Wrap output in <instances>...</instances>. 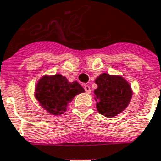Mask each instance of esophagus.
Instances as JSON below:
<instances>
[{
    "label": "esophagus",
    "mask_w": 161,
    "mask_h": 161,
    "mask_svg": "<svg viewBox=\"0 0 161 161\" xmlns=\"http://www.w3.org/2000/svg\"><path fill=\"white\" fill-rule=\"evenodd\" d=\"M84 90L86 91V93L87 94H90L91 92V87L89 86V85H84Z\"/></svg>",
    "instance_id": "1"
}]
</instances>
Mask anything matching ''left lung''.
<instances>
[{
    "label": "left lung",
    "mask_w": 161,
    "mask_h": 161,
    "mask_svg": "<svg viewBox=\"0 0 161 161\" xmlns=\"http://www.w3.org/2000/svg\"><path fill=\"white\" fill-rule=\"evenodd\" d=\"M97 89L94 91L97 109L106 117H114L124 110L132 98V89L121 76L101 74L96 79Z\"/></svg>",
    "instance_id": "left-lung-1"
}]
</instances>
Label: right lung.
<instances>
[{
  "mask_svg": "<svg viewBox=\"0 0 161 161\" xmlns=\"http://www.w3.org/2000/svg\"><path fill=\"white\" fill-rule=\"evenodd\" d=\"M77 82L70 83L60 74L44 76L38 81L35 88V98L40 106L53 115H62L75 96L84 92Z\"/></svg>",
  "mask_w": 161,
  "mask_h": 161,
  "instance_id": "1",
  "label": "right lung"
}]
</instances>
